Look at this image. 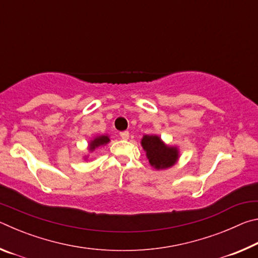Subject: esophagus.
<instances>
[{
    "label": "esophagus",
    "mask_w": 258,
    "mask_h": 258,
    "mask_svg": "<svg viewBox=\"0 0 258 258\" xmlns=\"http://www.w3.org/2000/svg\"><path fill=\"white\" fill-rule=\"evenodd\" d=\"M119 135H120V138L123 139V140H127V139L130 138V133L127 132V131H124V132H120Z\"/></svg>",
    "instance_id": "obj_1"
}]
</instances>
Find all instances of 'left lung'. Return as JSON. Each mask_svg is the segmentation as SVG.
I'll return each mask as SVG.
<instances>
[{"mask_svg": "<svg viewBox=\"0 0 258 258\" xmlns=\"http://www.w3.org/2000/svg\"><path fill=\"white\" fill-rule=\"evenodd\" d=\"M141 145L147 151V157L149 163L155 168H168L175 164L177 160L176 148L165 146L160 138L156 135H145Z\"/></svg>", "mask_w": 258, "mask_h": 258, "instance_id": "obj_1", "label": "left lung"}]
</instances>
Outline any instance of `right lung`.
I'll return each mask as SVG.
<instances>
[{"instance_id": "add662e5", "label": "right lung", "mask_w": 258, "mask_h": 258, "mask_svg": "<svg viewBox=\"0 0 258 258\" xmlns=\"http://www.w3.org/2000/svg\"><path fill=\"white\" fill-rule=\"evenodd\" d=\"M109 142V138L106 137V135H103V137H99L97 139H94L92 142H91L90 145V150H93L94 148H97L99 146H103L106 145V143Z\"/></svg>"}]
</instances>
